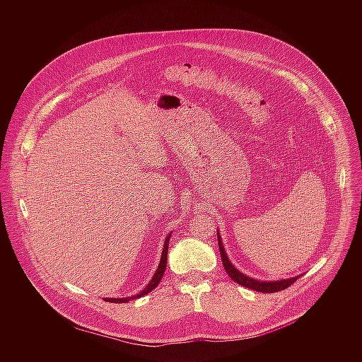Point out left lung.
<instances>
[{
  "label": "left lung",
  "instance_id": "8db88e82",
  "mask_svg": "<svg viewBox=\"0 0 362 362\" xmlns=\"http://www.w3.org/2000/svg\"><path fill=\"white\" fill-rule=\"evenodd\" d=\"M217 241H218V250H220V257L223 260L224 270L231 277V280H234L235 283H238V284H241L247 288H252V290L259 291V293H276V291H281V290L290 287L293 283H296L300 279V276H296V277H291V279H287V280H279V281H259L255 279H251V277L243 274L241 272H238L231 264V262L228 260L227 255H226V251L223 248V244H221V240H220L218 234H217Z\"/></svg>",
  "mask_w": 362,
  "mask_h": 362
}]
</instances>
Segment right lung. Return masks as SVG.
Instances as JSON below:
<instances>
[{
    "mask_svg": "<svg viewBox=\"0 0 362 362\" xmlns=\"http://www.w3.org/2000/svg\"><path fill=\"white\" fill-rule=\"evenodd\" d=\"M170 235H171V234H170ZM170 235L167 237V240H165V243H164V248H163V254H161V259H160V264H158V267H157V270H156L155 276L152 277V280L149 281V284L146 286V288H144L139 294H136V296H134V297H128V298H104V301H107V303H114V304H117V303L122 304V303H128V301H131V300L144 297V296L149 294L152 290H155L156 287L158 286V283H160V280H161L164 272H165V266H167V251H168Z\"/></svg>",
    "mask_w": 362,
    "mask_h": 362,
    "instance_id": "obj_1",
    "label": "right lung"
}]
</instances>
